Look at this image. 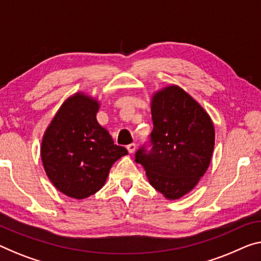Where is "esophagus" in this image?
Masks as SVG:
<instances>
[{
	"mask_svg": "<svg viewBox=\"0 0 261 261\" xmlns=\"http://www.w3.org/2000/svg\"><path fill=\"white\" fill-rule=\"evenodd\" d=\"M126 148H127L128 153L133 154L134 151H135V149H136V144H135V143H130V144H128V146H127Z\"/></svg>",
	"mask_w": 261,
	"mask_h": 261,
	"instance_id": "34e87169",
	"label": "esophagus"
}]
</instances>
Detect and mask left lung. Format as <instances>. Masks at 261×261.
I'll use <instances>...</instances> for the list:
<instances>
[{"mask_svg": "<svg viewBox=\"0 0 261 261\" xmlns=\"http://www.w3.org/2000/svg\"><path fill=\"white\" fill-rule=\"evenodd\" d=\"M153 148L135 154L150 186L167 199H179L197 186L210 166L215 127L207 112L177 85L156 91L150 101Z\"/></svg>", "mask_w": 261, "mask_h": 261, "instance_id": "8db88e82", "label": "left lung"}]
</instances>
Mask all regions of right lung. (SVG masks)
<instances>
[{
  "label": "right lung",
  "mask_w": 261,
  "mask_h": 261,
  "mask_svg": "<svg viewBox=\"0 0 261 261\" xmlns=\"http://www.w3.org/2000/svg\"><path fill=\"white\" fill-rule=\"evenodd\" d=\"M99 108L98 99L77 92L62 103L44 132V170L56 189L67 197L84 199L95 194L105 184L113 163L128 154L99 125Z\"/></svg>",
  "instance_id": "right-lung-1"
}]
</instances>
